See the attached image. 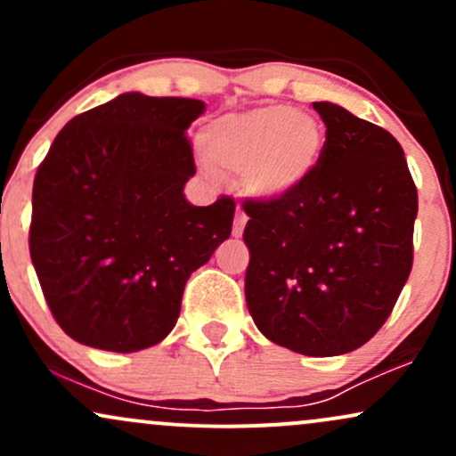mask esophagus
I'll return each mask as SVG.
<instances>
[{"mask_svg": "<svg viewBox=\"0 0 456 456\" xmlns=\"http://www.w3.org/2000/svg\"><path fill=\"white\" fill-rule=\"evenodd\" d=\"M246 221H248V216H246L242 210L235 212V218H233V235H235V238H240V235L244 233Z\"/></svg>", "mask_w": 456, "mask_h": 456, "instance_id": "obj_1", "label": "esophagus"}]
</instances>
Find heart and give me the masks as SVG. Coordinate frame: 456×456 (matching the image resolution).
<instances>
[{
	"instance_id": "b5f03b06",
	"label": "heart",
	"mask_w": 456,
	"mask_h": 456,
	"mask_svg": "<svg viewBox=\"0 0 456 456\" xmlns=\"http://www.w3.org/2000/svg\"><path fill=\"white\" fill-rule=\"evenodd\" d=\"M199 143L214 171L242 174L250 195L282 199L315 174L326 134L315 115L289 104H268L214 119Z\"/></svg>"
}]
</instances>
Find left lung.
Segmentation results:
<instances>
[{
  "label": "left lung",
  "mask_w": 456,
  "mask_h": 456,
  "mask_svg": "<svg viewBox=\"0 0 456 456\" xmlns=\"http://www.w3.org/2000/svg\"><path fill=\"white\" fill-rule=\"evenodd\" d=\"M315 174L282 199H246V306L272 343L326 358L362 347L413 264L418 191L388 130L332 102Z\"/></svg>",
  "instance_id": "left-lung-1"
}]
</instances>
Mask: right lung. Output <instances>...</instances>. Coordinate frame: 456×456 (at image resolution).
Wrapping results in <instances>:
<instances>
[{"label":"right lung","instance_id":"right-lung-1","mask_svg":"<svg viewBox=\"0 0 456 456\" xmlns=\"http://www.w3.org/2000/svg\"><path fill=\"white\" fill-rule=\"evenodd\" d=\"M206 104L139 92L77 115L40 162L29 255L70 338L130 354L180 317L188 276L232 235L235 201H186L195 175L186 128Z\"/></svg>","mask_w":456,"mask_h":456}]
</instances>
